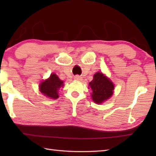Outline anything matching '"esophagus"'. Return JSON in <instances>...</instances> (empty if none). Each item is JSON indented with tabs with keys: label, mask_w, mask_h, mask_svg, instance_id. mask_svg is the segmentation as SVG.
<instances>
[{
	"label": "esophagus",
	"mask_w": 156,
	"mask_h": 156,
	"mask_svg": "<svg viewBox=\"0 0 156 156\" xmlns=\"http://www.w3.org/2000/svg\"><path fill=\"white\" fill-rule=\"evenodd\" d=\"M74 79H75L76 80L80 81V80H82V77H81V76H76L75 77H74Z\"/></svg>",
	"instance_id": "34e87169"
}]
</instances>
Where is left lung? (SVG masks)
Here are the masks:
<instances>
[{
    "label": "left lung",
    "instance_id": "8db88e82",
    "mask_svg": "<svg viewBox=\"0 0 156 156\" xmlns=\"http://www.w3.org/2000/svg\"><path fill=\"white\" fill-rule=\"evenodd\" d=\"M89 85L92 90V99L97 104L102 103L113 94L114 84L102 73H95L93 80L89 83Z\"/></svg>",
    "mask_w": 156,
    "mask_h": 156
}]
</instances>
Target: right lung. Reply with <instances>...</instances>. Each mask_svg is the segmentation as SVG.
I'll return each mask as SVG.
<instances>
[{"instance_id": "add662e5", "label": "right lung", "mask_w": 156, "mask_h": 156, "mask_svg": "<svg viewBox=\"0 0 156 156\" xmlns=\"http://www.w3.org/2000/svg\"><path fill=\"white\" fill-rule=\"evenodd\" d=\"M63 86H64L63 81L60 80L56 74L51 73L48 79L43 81L40 84L39 89L44 96L50 98L56 99L59 97V89Z\"/></svg>"}]
</instances>
